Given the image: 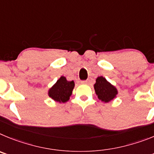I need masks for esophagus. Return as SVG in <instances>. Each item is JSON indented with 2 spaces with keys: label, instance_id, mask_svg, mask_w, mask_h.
Returning <instances> with one entry per match:
<instances>
[{
  "label": "esophagus",
  "instance_id": "obj_1",
  "mask_svg": "<svg viewBox=\"0 0 154 154\" xmlns=\"http://www.w3.org/2000/svg\"><path fill=\"white\" fill-rule=\"evenodd\" d=\"M88 83V80H81V84H87Z\"/></svg>",
  "mask_w": 154,
  "mask_h": 154
}]
</instances>
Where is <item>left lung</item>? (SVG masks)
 <instances>
[{
  "mask_svg": "<svg viewBox=\"0 0 154 154\" xmlns=\"http://www.w3.org/2000/svg\"><path fill=\"white\" fill-rule=\"evenodd\" d=\"M94 90L98 98L105 103L113 100L117 94V89L103 77H98L97 78L96 84H94Z\"/></svg>",
  "mask_w": 154,
  "mask_h": 154,
  "instance_id": "1",
  "label": "left lung"
}]
</instances>
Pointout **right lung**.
Wrapping results in <instances>:
<instances>
[{
	"instance_id": "1",
	"label": "right lung",
	"mask_w": 154,
	"mask_h": 154,
	"mask_svg": "<svg viewBox=\"0 0 154 154\" xmlns=\"http://www.w3.org/2000/svg\"><path fill=\"white\" fill-rule=\"evenodd\" d=\"M74 87V82L73 80L67 81L66 77H61L50 89L48 94L50 97L57 102L64 103L70 99Z\"/></svg>"
}]
</instances>
